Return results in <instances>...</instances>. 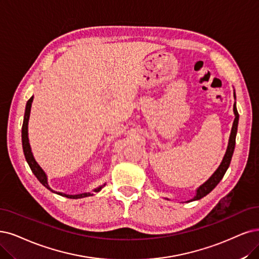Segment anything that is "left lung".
<instances>
[{
  "label": "left lung",
  "instance_id": "8db88e82",
  "mask_svg": "<svg viewBox=\"0 0 259 259\" xmlns=\"http://www.w3.org/2000/svg\"><path fill=\"white\" fill-rule=\"evenodd\" d=\"M234 98L236 99V93L234 90ZM234 114H235V119L233 122V127H232V131H231V136H229V140H228V145L225 151V155L223 157V160L221 162V164L219 165V167L217 168V170L214 173L210 176V178L205 181V183L199 186L196 189V192L193 198H191L188 200L189 202H193V200H197L203 198L204 196H206L207 194H209L211 191L217 187V185L221 181V179L223 178V176L225 175L226 170L231 164V160L234 154V149H235V144H236V136H237V130H238V122H239V114L236 108V102L234 103ZM168 200V198H166Z\"/></svg>",
  "mask_w": 259,
  "mask_h": 259
}]
</instances>
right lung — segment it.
<instances>
[{
	"label": "right lung",
	"mask_w": 259,
	"mask_h": 259,
	"mask_svg": "<svg viewBox=\"0 0 259 259\" xmlns=\"http://www.w3.org/2000/svg\"><path fill=\"white\" fill-rule=\"evenodd\" d=\"M33 98L34 96L27 100L26 102V107H25V113H24V118H23V124H22V147H23V152H24V157L25 160L27 162L28 166L32 169L33 174L36 176V178L39 180V183L45 186L48 190H50L51 192L59 194L61 196H65L67 198H82V197H88V196H92L94 195V192H99L101 191V189L105 186H99L98 188H96L93 190V192H85V193H80V194H74V195H70V194H66V193H62V192H56V191L52 190L49 187V184H48V176L45 173V170L40 167V165L37 163V161L35 160L33 152L31 149V145L30 142H28V132H27V128H28V119H30V113H31V107H32V102H33Z\"/></svg>",
	"instance_id": "add662e5"
}]
</instances>
